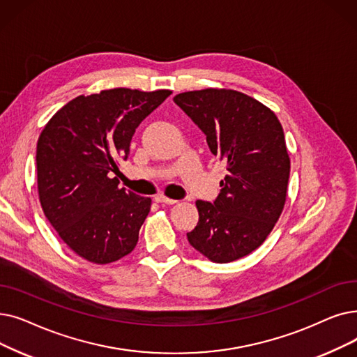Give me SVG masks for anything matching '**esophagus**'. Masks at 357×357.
<instances>
[{
  "instance_id": "34e87169",
  "label": "esophagus",
  "mask_w": 357,
  "mask_h": 357,
  "mask_svg": "<svg viewBox=\"0 0 357 357\" xmlns=\"http://www.w3.org/2000/svg\"><path fill=\"white\" fill-rule=\"evenodd\" d=\"M154 201H156V203H160V204H169V206H172V204H176V203H178L176 199H174V198H167V197H165V195H158V197H154Z\"/></svg>"
}]
</instances>
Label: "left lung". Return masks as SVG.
Returning a JSON list of instances; mask_svg holds the SVG:
<instances>
[{
	"mask_svg": "<svg viewBox=\"0 0 357 357\" xmlns=\"http://www.w3.org/2000/svg\"><path fill=\"white\" fill-rule=\"evenodd\" d=\"M207 137L227 175L214 203L198 199L192 248L213 262H231L262 245L286 204L290 158L275 114L231 89H203L174 98Z\"/></svg>",
	"mask_w": 357,
	"mask_h": 357,
	"instance_id": "left-lung-1",
	"label": "left lung"
}]
</instances>
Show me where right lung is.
<instances>
[{"mask_svg": "<svg viewBox=\"0 0 357 357\" xmlns=\"http://www.w3.org/2000/svg\"><path fill=\"white\" fill-rule=\"evenodd\" d=\"M126 87L77 96L48 121L36 147L42 210L58 236L93 264L128 255L151 207V198L119 188L142 121L170 95Z\"/></svg>", "mask_w": 357, "mask_h": 357, "instance_id": "obj_1", "label": "right lung"}]
</instances>
